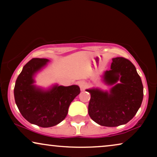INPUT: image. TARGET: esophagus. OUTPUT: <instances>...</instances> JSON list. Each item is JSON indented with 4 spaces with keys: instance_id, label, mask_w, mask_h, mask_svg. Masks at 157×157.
<instances>
[{
    "instance_id": "34e87169",
    "label": "esophagus",
    "mask_w": 157,
    "mask_h": 157,
    "mask_svg": "<svg viewBox=\"0 0 157 157\" xmlns=\"http://www.w3.org/2000/svg\"><path fill=\"white\" fill-rule=\"evenodd\" d=\"M79 86H80L81 90H84L88 87V83L84 81H81L79 82Z\"/></svg>"
}]
</instances>
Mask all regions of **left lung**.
I'll return each mask as SVG.
<instances>
[{"mask_svg":"<svg viewBox=\"0 0 157 157\" xmlns=\"http://www.w3.org/2000/svg\"><path fill=\"white\" fill-rule=\"evenodd\" d=\"M111 69L105 71L104 82L114 86L110 92L86 89L91 94L89 114L101 126L114 127L126 124L140 108L144 91L141 79L134 64L123 57L112 59ZM119 80L120 83L117 84Z\"/></svg>","mask_w":157,"mask_h":157,"instance_id":"obj_1","label":"left lung"}]
</instances>
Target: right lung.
<instances>
[{"label":"right lung","instance_id":"add662e5","mask_svg":"<svg viewBox=\"0 0 157 157\" xmlns=\"http://www.w3.org/2000/svg\"><path fill=\"white\" fill-rule=\"evenodd\" d=\"M48 61L46 59H31L23 66L14 87L15 101L23 117L30 123L44 128L63 121L71 103L81 92L76 85H55L47 91L36 87L34 75Z\"/></svg>","mask_w":157,"mask_h":157}]
</instances>
